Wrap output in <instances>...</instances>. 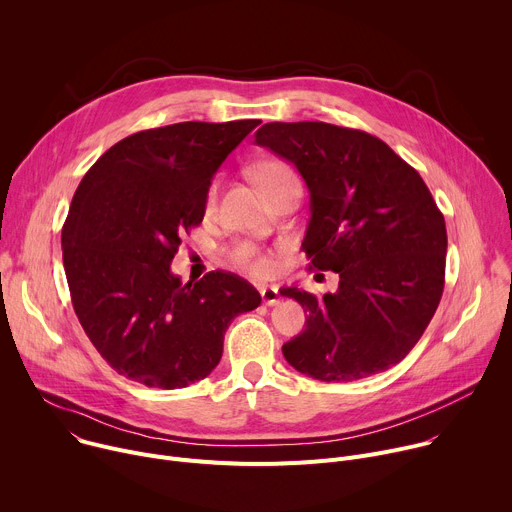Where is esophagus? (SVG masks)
Here are the masks:
<instances>
[{"label":"esophagus","instance_id":"esophagus-1","mask_svg":"<svg viewBox=\"0 0 512 512\" xmlns=\"http://www.w3.org/2000/svg\"><path fill=\"white\" fill-rule=\"evenodd\" d=\"M261 300L265 306H277L279 304V291L275 285H263L261 289Z\"/></svg>","mask_w":512,"mask_h":512}]
</instances>
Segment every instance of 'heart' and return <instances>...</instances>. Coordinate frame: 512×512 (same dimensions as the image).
I'll use <instances>...</instances> for the list:
<instances>
[{
	"mask_svg": "<svg viewBox=\"0 0 512 512\" xmlns=\"http://www.w3.org/2000/svg\"><path fill=\"white\" fill-rule=\"evenodd\" d=\"M296 174L291 172V168L283 162H265L259 170H257V180L263 188V192H269L271 188L294 180ZM216 196V188L210 190L208 194V202H214ZM229 261L251 275H265L271 269V259L267 253H263L259 247H255L253 243H237L229 249Z\"/></svg>",
	"mask_w": 512,
	"mask_h": 512,
	"instance_id": "1",
	"label": "heart"
}]
</instances>
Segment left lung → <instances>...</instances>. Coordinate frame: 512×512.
<instances>
[{
	"mask_svg": "<svg viewBox=\"0 0 512 512\" xmlns=\"http://www.w3.org/2000/svg\"><path fill=\"white\" fill-rule=\"evenodd\" d=\"M255 143L298 168L310 190L302 243L338 273L334 294L283 287L308 312L283 344L296 371L348 383L387 371L417 344L444 294V214L415 168L379 137L322 121L265 123Z\"/></svg>",
	"mask_w": 512,
	"mask_h": 512,
	"instance_id": "left-lung-1",
	"label": "left lung"
}]
</instances>
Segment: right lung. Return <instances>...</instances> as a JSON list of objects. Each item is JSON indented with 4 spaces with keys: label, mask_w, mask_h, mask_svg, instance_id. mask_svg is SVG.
<instances>
[{
    "label": "right lung",
    "mask_w": 512,
    "mask_h": 512,
    "mask_svg": "<svg viewBox=\"0 0 512 512\" xmlns=\"http://www.w3.org/2000/svg\"><path fill=\"white\" fill-rule=\"evenodd\" d=\"M259 119L184 121L133 133L85 174L62 227L72 306L119 375L158 389L212 373L235 316L261 304L245 279L170 271L182 235L202 223L210 180Z\"/></svg>",
    "instance_id": "add662e5"
}]
</instances>
